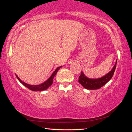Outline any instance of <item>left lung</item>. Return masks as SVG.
I'll return each mask as SVG.
<instances>
[{
  "instance_id": "8db88e82",
  "label": "left lung",
  "mask_w": 132,
  "mask_h": 132,
  "mask_svg": "<svg viewBox=\"0 0 132 132\" xmlns=\"http://www.w3.org/2000/svg\"><path fill=\"white\" fill-rule=\"evenodd\" d=\"M117 65V61L112 69L109 72L105 75L104 76L97 79H91L86 77L85 75L81 71V75L79 77V82L81 84L84 88L89 90H95V89H100L103 86L107 84L110 81V79L112 78L113 73L116 70Z\"/></svg>"
}]
</instances>
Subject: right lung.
Wrapping results in <instances>:
<instances>
[{
  "label": "right lung",
  "mask_w": 132,
  "mask_h": 132,
  "mask_svg": "<svg viewBox=\"0 0 132 132\" xmlns=\"http://www.w3.org/2000/svg\"><path fill=\"white\" fill-rule=\"evenodd\" d=\"M61 67L62 66L57 67L56 69H55V71L53 72V74L51 75V76L50 77V78H48L46 81H45L44 82L42 83V84H38V85H31V84H27V83H25V82L22 81V80L18 77L17 75H16V78L18 79V80L22 83L23 85L25 86V87L30 89L31 90H33V91H43V90H45L48 89V87H49L50 86L53 84V80L54 76L56 75L57 72Z\"/></svg>",
  "instance_id": "add662e5"
}]
</instances>
